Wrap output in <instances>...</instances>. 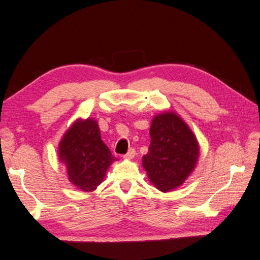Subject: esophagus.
Here are the masks:
<instances>
[{"label": "esophagus", "mask_w": 260, "mask_h": 260, "mask_svg": "<svg viewBox=\"0 0 260 260\" xmlns=\"http://www.w3.org/2000/svg\"><path fill=\"white\" fill-rule=\"evenodd\" d=\"M134 156H135V150H134V148H129L128 152H127L123 157L125 159H132Z\"/></svg>", "instance_id": "esophagus-1"}]
</instances>
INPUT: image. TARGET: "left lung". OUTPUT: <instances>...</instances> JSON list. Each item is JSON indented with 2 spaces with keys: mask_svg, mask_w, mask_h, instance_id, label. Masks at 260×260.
<instances>
[{
  "mask_svg": "<svg viewBox=\"0 0 260 260\" xmlns=\"http://www.w3.org/2000/svg\"><path fill=\"white\" fill-rule=\"evenodd\" d=\"M150 135L151 144L142 165L154 186L170 192L183 184L194 170L199 143L185 121L173 112L156 115Z\"/></svg>",
  "mask_w": 260,
  "mask_h": 260,
  "instance_id": "left-lung-1",
  "label": "left lung"
}]
</instances>
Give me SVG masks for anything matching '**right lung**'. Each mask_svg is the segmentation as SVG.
I'll use <instances>...</instances> for the list:
<instances>
[{
	"instance_id": "add662e5",
	"label": "right lung",
	"mask_w": 260,
	"mask_h": 260,
	"mask_svg": "<svg viewBox=\"0 0 260 260\" xmlns=\"http://www.w3.org/2000/svg\"><path fill=\"white\" fill-rule=\"evenodd\" d=\"M59 159L67 169L69 181L84 192L102 183L116 157L102 141L97 121L77 119L59 143Z\"/></svg>"
}]
</instances>
